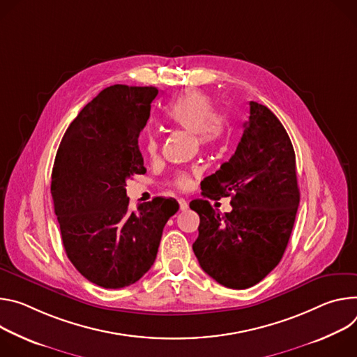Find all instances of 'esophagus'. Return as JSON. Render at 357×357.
<instances>
[{
    "label": "esophagus",
    "mask_w": 357,
    "mask_h": 357,
    "mask_svg": "<svg viewBox=\"0 0 357 357\" xmlns=\"http://www.w3.org/2000/svg\"><path fill=\"white\" fill-rule=\"evenodd\" d=\"M178 207H180L181 211L187 210V208H188V202L184 200V199H178Z\"/></svg>",
    "instance_id": "34e87169"
}]
</instances>
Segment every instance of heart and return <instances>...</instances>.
I'll list each match as a JSON object with an SVG mask.
<instances>
[{
  "mask_svg": "<svg viewBox=\"0 0 357 357\" xmlns=\"http://www.w3.org/2000/svg\"><path fill=\"white\" fill-rule=\"evenodd\" d=\"M166 119L184 130L194 133L200 146H214L227 136V121L222 114L214 112V105L206 93L200 91H187L170 103L166 110ZM144 150L154 157L158 150V142L154 136L144 140ZM192 180L190 173H177L172 184L180 190L190 188Z\"/></svg>",
  "mask_w": 357,
  "mask_h": 357,
  "instance_id": "b5f03b06",
  "label": "heart"
}]
</instances>
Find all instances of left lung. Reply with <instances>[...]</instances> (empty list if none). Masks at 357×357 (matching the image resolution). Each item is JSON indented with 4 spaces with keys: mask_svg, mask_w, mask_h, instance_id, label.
Wrapping results in <instances>:
<instances>
[{
    "mask_svg": "<svg viewBox=\"0 0 357 357\" xmlns=\"http://www.w3.org/2000/svg\"><path fill=\"white\" fill-rule=\"evenodd\" d=\"M204 199L190 203L200 215L192 251L218 284L245 289L280 264L294 228L299 188L291 139L266 106L250 102L241 140L228 162L202 181ZM231 196L221 215L206 200Z\"/></svg>",
    "mask_w": 357,
    "mask_h": 357,
    "instance_id": "obj_1",
    "label": "left lung"
}]
</instances>
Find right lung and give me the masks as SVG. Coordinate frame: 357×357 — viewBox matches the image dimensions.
Instances as JSON below:
<instances>
[{
	"mask_svg": "<svg viewBox=\"0 0 357 357\" xmlns=\"http://www.w3.org/2000/svg\"><path fill=\"white\" fill-rule=\"evenodd\" d=\"M153 86L113 85L91 100L66 129L56 151L51 192L65 252L85 278L119 289L151 268L176 202L155 197L129 210L126 180L144 174L139 135Z\"/></svg>",
	"mask_w": 357,
	"mask_h": 357,
	"instance_id": "obj_1",
	"label": "right lung"
}]
</instances>
